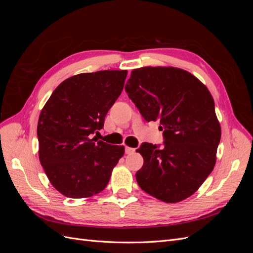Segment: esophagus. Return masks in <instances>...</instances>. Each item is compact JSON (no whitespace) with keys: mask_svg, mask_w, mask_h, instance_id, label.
<instances>
[{"mask_svg":"<svg viewBox=\"0 0 253 253\" xmlns=\"http://www.w3.org/2000/svg\"><path fill=\"white\" fill-rule=\"evenodd\" d=\"M135 152V149L129 148V147H126V154H133Z\"/></svg>","mask_w":253,"mask_h":253,"instance_id":"obj_1","label":"esophagus"}]
</instances>
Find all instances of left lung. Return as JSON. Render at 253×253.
Returning a JSON list of instances; mask_svg holds the SVG:
<instances>
[{"label": "left lung", "mask_w": 253, "mask_h": 253, "mask_svg": "<svg viewBox=\"0 0 253 253\" xmlns=\"http://www.w3.org/2000/svg\"><path fill=\"white\" fill-rule=\"evenodd\" d=\"M126 91L142 117L158 120L164 131V147L143 142L136 150L143 157L139 187L165 203L186 200L216 162L220 126L210 91L189 72L163 66L133 70Z\"/></svg>", "instance_id": "obj_1"}]
</instances>
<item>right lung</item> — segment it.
Segmentation results:
<instances>
[{"label":"right lung","instance_id":"obj_1","mask_svg":"<svg viewBox=\"0 0 253 253\" xmlns=\"http://www.w3.org/2000/svg\"><path fill=\"white\" fill-rule=\"evenodd\" d=\"M127 71L83 73L60 83L38 121L39 159L51 185L70 198L90 197L108 186L124 145L91 138L124 89Z\"/></svg>","mask_w":253,"mask_h":253}]
</instances>
